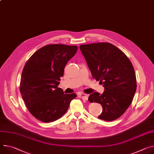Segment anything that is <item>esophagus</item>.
<instances>
[{"instance_id": "34e87169", "label": "esophagus", "mask_w": 154, "mask_h": 154, "mask_svg": "<svg viewBox=\"0 0 154 154\" xmlns=\"http://www.w3.org/2000/svg\"><path fill=\"white\" fill-rule=\"evenodd\" d=\"M79 97H80V98H81L83 100H85V101H87L88 98V96L87 94H85V93L79 94Z\"/></svg>"}]
</instances>
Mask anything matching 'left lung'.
I'll list each match as a JSON object with an SVG mask.
<instances>
[{
  "mask_svg": "<svg viewBox=\"0 0 154 154\" xmlns=\"http://www.w3.org/2000/svg\"><path fill=\"white\" fill-rule=\"evenodd\" d=\"M80 49L93 77L104 87L103 94H91L88 101L102 106L99 119H117L128 108L136 91V78L131 61L123 51L108 42L81 45Z\"/></svg>",
  "mask_w": 154,
  "mask_h": 154,
  "instance_id": "1",
  "label": "left lung"
}]
</instances>
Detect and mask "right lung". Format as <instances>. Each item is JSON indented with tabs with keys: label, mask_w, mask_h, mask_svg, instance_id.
Instances as JSON below:
<instances>
[{
	"label": "right lung",
	"mask_w": 154,
	"mask_h": 154,
	"mask_svg": "<svg viewBox=\"0 0 154 154\" xmlns=\"http://www.w3.org/2000/svg\"><path fill=\"white\" fill-rule=\"evenodd\" d=\"M76 45L51 44L35 51L22 72L20 92L29 112L43 122H54L67 110L75 93L64 94L58 88L68 61L75 54Z\"/></svg>",
	"instance_id": "right-lung-1"
}]
</instances>
